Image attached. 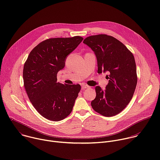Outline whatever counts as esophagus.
Instances as JSON below:
<instances>
[{"mask_svg":"<svg viewBox=\"0 0 160 160\" xmlns=\"http://www.w3.org/2000/svg\"><path fill=\"white\" fill-rule=\"evenodd\" d=\"M82 89H85V88H90V87L88 86V85H83L82 86Z\"/></svg>","mask_w":160,"mask_h":160,"instance_id":"34e87169","label":"esophagus"}]
</instances>
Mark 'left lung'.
I'll return each instance as SVG.
<instances>
[{
    "label": "left lung",
    "instance_id": "1",
    "mask_svg": "<svg viewBox=\"0 0 160 160\" xmlns=\"http://www.w3.org/2000/svg\"><path fill=\"white\" fill-rule=\"evenodd\" d=\"M83 42L96 56L98 73H109L106 89L96 87L91 106L102 116H115L126 108L134 93L138 82L134 57L123 43L109 35L90 36Z\"/></svg>",
    "mask_w": 160,
    "mask_h": 160
}]
</instances>
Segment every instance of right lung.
Listing matches in <instances>:
<instances>
[{
  "label": "right lung",
  "mask_w": 160,
  "mask_h": 160,
  "mask_svg": "<svg viewBox=\"0 0 160 160\" xmlns=\"http://www.w3.org/2000/svg\"><path fill=\"white\" fill-rule=\"evenodd\" d=\"M83 39L76 36L45 40L33 48L24 64L22 77L29 99L40 115L49 120H62L73 109L81 87L58 82L57 74Z\"/></svg>",
  "instance_id": "add662e5"
}]
</instances>
